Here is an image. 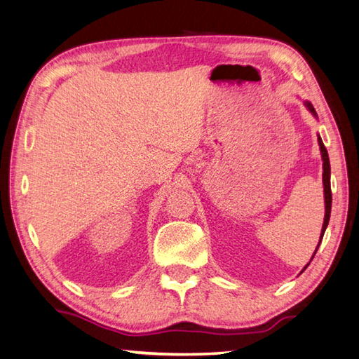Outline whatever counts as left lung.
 <instances>
[{
  "instance_id": "left-lung-1",
  "label": "left lung",
  "mask_w": 359,
  "mask_h": 359,
  "mask_svg": "<svg viewBox=\"0 0 359 359\" xmlns=\"http://www.w3.org/2000/svg\"><path fill=\"white\" fill-rule=\"evenodd\" d=\"M305 106L306 109L313 114V116L317 118V114H316V109L314 106L309 103V101H305ZM317 142H319V147H320V154H322V161H323V173H322V180H323V195H325V219H323V225H322V233H320V241H319V245L322 242V238H323V233H325V229L328 226V222H330V214H331V186H330V159H328V153H327V148L325 145H323V142L320 139V136L317 137ZM319 245H317V248H319ZM316 248V252H317ZM314 252V255H316ZM313 255V258H314ZM313 258H311V261H313ZM309 261V262H311ZM309 266V264H306L305 269ZM303 269V270H305ZM302 270V272H303Z\"/></svg>"
}]
</instances>
